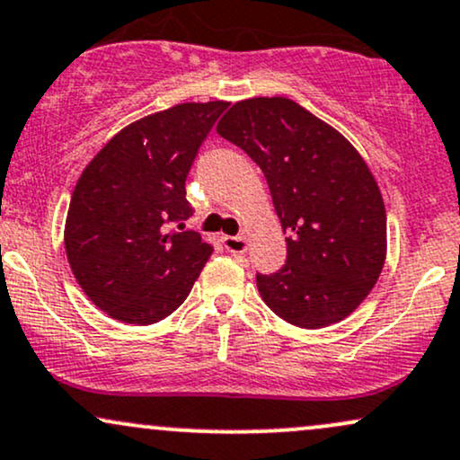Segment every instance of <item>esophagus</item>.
Returning a JSON list of instances; mask_svg holds the SVG:
<instances>
[{"label":"esophagus","mask_w":460,"mask_h":460,"mask_svg":"<svg viewBox=\"0 0 460 460\" xmlns=\"http://www.w3.org/2000/svg\"><path fill=\"white\" fill-rule=\"evenodd\" d=\"M221 243L230 253H243L247 250L245 236H221Z\"/></svg>","instance_id":"obj_1"}]
</instances>
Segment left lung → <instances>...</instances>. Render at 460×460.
Returning a JSON list of instances; mask_svg holds the SVG:
<instances>
[{"label": "left lung", "instance_id": "left-lung-1", "mask_svg": "<svg viewBox=\"0 0 460 460\" xmlns=\"http://www.w3.org/2000/svg\"><path fill=\"white\" fill-rule=\"evenodd\" d=\"M217 133L261 165L288 234L284 267L256 275L264 304L304 329L353 314L387 253L381 189L355 146L286 96L234 102Z\"/></svg>", "mask_w": 460, "mask_h": 460}]
</instances>
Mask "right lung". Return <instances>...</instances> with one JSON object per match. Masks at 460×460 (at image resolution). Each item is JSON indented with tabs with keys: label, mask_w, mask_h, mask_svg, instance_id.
Instances as JSON below:
<instances>
[{
	"label": "right lung",
	"mask_w": 460,
	"mask_h": 460,
	"mask_svg": "<svg viewBox=\"0 0 460 460\" xmlns=\"http://www.w3.org/2000/svg\"><path fill=\"white\" fill-rule=\"evenodd\" d=\"M226 101L181 102L116 133L81 172L64 226L75 279L107 316H170L213 253L189 219L185 181Z\"/></svg>",
	"instance_id": "1"
}]
</instances>
